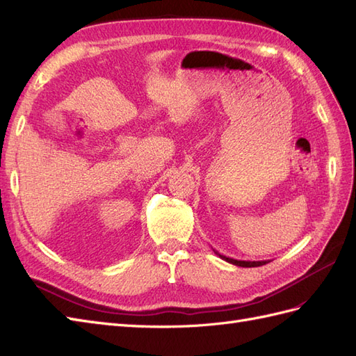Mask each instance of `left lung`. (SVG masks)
<instances>
[{
    "label": "left lung",
    "mask_w": 356,
    "mask_h": 356,
    "mask_svg": "<svg viewBox=\"0 0 356 356\" xmlns=\"http://www.w3.org/2000/svg\"><path fill=\"white\" fill-rule=\"evenodd\" d=\"M213 250H215V249H213ZM215 253L223 261H227V262L232 264V266H237V267H248V268L249 267H261V266H266L267 262H270V261H240V259H234V258H228V257L222 255V253H219L216 250H215Z\"/></svg>",
    "instance_id": "1"
}]
</instances>
